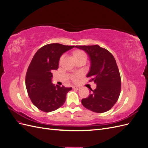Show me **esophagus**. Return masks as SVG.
Segmentation results:
<instances>
[{
	"label": "esophagus",
	"mask_w": 148,
	"mask_h": 148,
	"mask_svg": "<svg viewBox=\"0 0 148 148\" xmlns=\"http://www.w3.org/2000/svg\"><path fill=\"white\" fill-rule=\"evenodd\" d=\"M81 88L79 86H73V89H77V90H79V89Z\"/></svg>",
	"instance_id": "34e87169"
}]
</instances>
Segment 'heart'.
Here are the masks:
<instances>
[{
	"mask_svg": "<svg viewBox=\"0 0 148 148\" xmlns=\"http://www.w3.org/2000/svg\"><path fill=\"white\" fill-rule=\"evenodd\" d=\"M72 57H73V59L75 60H77V59H79V58H81V57H86V53L82 50H75V51H73V52H72ZM60 60H61V59H60ZM79 77V75H77V76H76V77H75L73 78V81L77 82V79Z\"/></svg>",
	"mask_w": 148,
	"mask_h": 148,
	"instance_id": "heart-1",
	"label": "heart"
}]
</instances>
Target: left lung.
I'll use <instances>...</instances> for the list:
<instances>
[{
  "mask_svg": "<svg viewBox=\"0 0 148 148\" xmlns=\"http://www.w3.org/2000/svg\"><path fill=\"white\" fill-rule=\"evenodd\" d=\"M86 52L91 62L87 77L97 84L91 89L88 97L82 100L83 106L97 113L109 110L117 102L121 90V78L118 66L113 55L98 45L76 46Z\"/></svg>",
  "mask_w": 148,
  "mask_h": 148,
  "instance_id": "8db88e82",
  "label": "left lung"
}]
</instances>
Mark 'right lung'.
Segmentation results:
<instances>
[{
  "label": "right lung",
  "instance_id": "1",
  "mask_svg": "<svg viewBox=\"0 0 148 148\" xmlns=\"http://www.w3.org/2000/svg\"><path fill=\"white\" fill-rule=\"evenodd\" d=\"M74 47L49 44L34 54L26 72L25 84L31 102L39 110L50 112L59 109L64 104L67 92L72 89L52 84V71L59 68L62 55Z\"/></svg>",
  "mask_w": 148,
  "mask_h": 148
}]
</instances>
